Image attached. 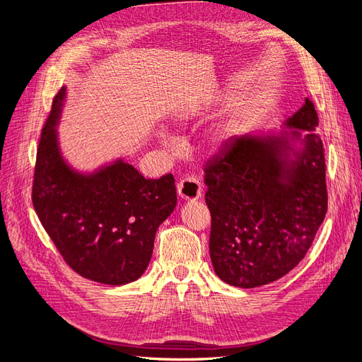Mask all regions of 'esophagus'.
Returning <instances> with one entry per match:
<instances>
[{"instance_id":"esophagus-1","label":"esophagus","mask_w":362,"mask_h":362,"mask_svg":"<svg viewBox=\"0 0 362 362\" xmlns=\"http://www.w3.org/2000/svg\"><path fill=\"white\" fill-rule=\"evenodd\" d=\"M178 189V194L180 198L184 201H198L202 194V185L201 181L198 178H193V177H187L184 178L178 182L177 185Z\"/></svg>"}]
</instances>
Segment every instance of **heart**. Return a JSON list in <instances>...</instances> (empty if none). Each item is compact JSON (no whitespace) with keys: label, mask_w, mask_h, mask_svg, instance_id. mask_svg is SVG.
I'll use <instances>...</instances> for the list:
<instances>
[{"label":"heart","mask_w":362,"mask_h":362,"mask_svg":"<svg viewBox=\"0 0 362 362\" xmlns=\"http://www.w3.org/2000/svg\"><path fill=\"white\" fill-rule=\"evenodd\" d=\"M234 134H235L234 125H225V127H222V128L218 129L217 133H216V140L221 141V144H222V141L229 140Z\"/></svg>","instance_id":"obj_1"}]
</instances>
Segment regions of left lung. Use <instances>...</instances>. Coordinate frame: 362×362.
Listing matches in <instances>:
<instances>
[{
	"label": "left lung",
	"instance_id": "obj_1",
	"mask_svg": "<svg viewBox=\"0 0 362 362\" xmlns=\"http://www.w3.org/2000/svg\"><path fill=\"white\" fill-rule=\"evenodd\" d=\"M319 116L305 104L281 133L229 139L205 164L210 257L229 286L254 288L287 275L306 255L327 210Z\"/></svg>",
	"mask_w": 362,
	"mask_h": 362
}]
</instances>
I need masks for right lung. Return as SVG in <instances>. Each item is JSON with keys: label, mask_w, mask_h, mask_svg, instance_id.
<instances>
[{"label": "right lung", "mask_w": 362, "mask_h": 362, "mask_svg": "<svg viewBox=\"0 0 362 362\" xmlns=\"http://www.w3.org/2000/svg\"><path fill=\"white\" fill-rule=\"evenodd\" d=\"M64 98L66 87H62L42 129L33 205L74 272L107 286H124L145 273L157 229L177 205L173 175L146 180L122 158L90 173L75 170L59 146Z\"/></svg>", "instance_id": "right-lung-1"}]
</instances>
